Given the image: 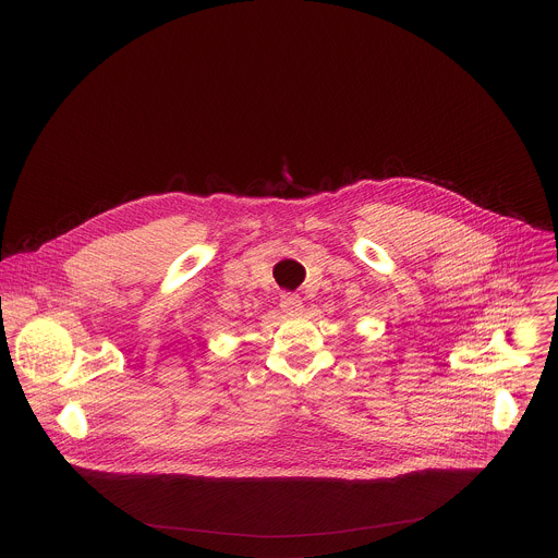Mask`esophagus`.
<instances>
[{
    "instance_id": "obj_1",
    "label": "esophagus",
    "mask_w": 558,
    "mask_h": 558,
    "mask_svg": "<svg viewBox=\"0 0 558 558\" xmlns=\"http://www.w3.org/2000/svg\"><path fill=\"white\" fill-rule=\"evenodd\" d=\"M280 308H282V313H287V315H302L304 304H302V300H300L298 295L287 293V295H282V300H280Z\"/></svg>"
}]
</instances>
